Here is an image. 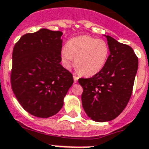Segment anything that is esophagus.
I'll use <instances>...</instances> for the list:
<instances>
[{"mask_svg":"<svg viewBox=\"0 0 149 149\" xmlns=\"http://www.w3.org/2000/svg\"><path fill=\"white\" fill-rule=\"evenodd\" d=\"M73 79H74V82H75V83L77 82L78 79H79V77H78V76H76V75L73 74Z\"/></svg>","mask_w":149,"mask_h":149,"instance_id":"esophagus-1","label":"esophagus"}]
</instances>
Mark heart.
Instances as JSON below:
<instances>
[{
  "instance_id": "heart-1",
  "label": "heart",
  "mask_w": 149,
  "mask_h": 149,
  "mask_svg": "<svg viewBox=\"0 0 149 149\" xmlns=\"http://www.w3.org/2000/svg\"><path fill=\"white\" fill-rule=\"evenodd\" d=\"M63 64L69 68L73 58L81 74L92 76L100 73L106 65L109 47L105 41L83 35L71 38L61 52Z\"/></svg>"
}]
</instances>
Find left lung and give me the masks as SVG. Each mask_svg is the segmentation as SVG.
Here are the masks:
<instances>
[{"label":"left lung","instance_id":"left-lung-1","mask_svg":"<svg viewBox=\"0 0 149 149\" xmlns=\"http://www.w3.org/2000/svg\"><path fill=\"white\" fill-rule=\"evenodd\" d=\"M110 55L100 73L88 79H79L83 88L82 107L91 120L108 122L123 112L131 98L138 68L133 49L105 36Z\"/></svg>","mask_w":149,"mask_h":149}]
</instances>
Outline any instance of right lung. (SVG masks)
<instances>
[{"mask_svg": "<svg viewBox=\"0 0 149 149\" xmlns=\"http://www.w3.org/2000/svg\"><path fill=\"white\" fill-rule=\"evenodd\" d=\"M62 34L41 29L21 36L13 48L12 89L23 108L37 117L58 113L73 83L60 64Z\"/></svg>", "mask_w": 149, "mask_h": 149, "instance_id": "add662e5", "label": "right lung"}]
</instances>
